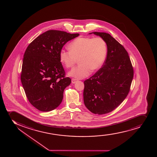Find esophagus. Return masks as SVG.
<instances>
[{"mask_svg": "<svg viewBox=\"0 0 157 157\" xmlns=\"http://www.w3.org/2000/svg\"><path fill=\"white\" fill-rule=\"evenodd\" d=\"M76 82H78V79H75V78H72V83H73V84H74V83H75Z\"/></svg>", "mask_w": 157, "mask_h": 157, "instance_id": "obj_1", "label": "esophagus"}]
</instances>
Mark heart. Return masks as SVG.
<instances>
[{"instance_id":"obj_1","label":"heart","mask_w":157,"mask_h":157,"mask_svg":"<svg viewBox=\"0 0 157 157\" xmlns=\"http://www.w3.org/2000/svg\"><path fill=\"white\" fill-rule=\"evenodd\" d=\"M68 48L70 51H61L59 59L68 69L73 68L79 60V65L69 73V75L78 78H86L92 70L100 69L107 52L106 42L101 37L76 38Z\"/></svg>"}]
</instances>
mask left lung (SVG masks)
<instances>
[{
    "label": "left lung",
    "instance_id": "obj_1",
    "mask_svg": "<svg viewBox=\"0 0 157 157\" xmlns=\"http://www.w3.org/2000/svg\"><path fill=\"white\" fill-rule=\"evenodd\" d=\"M92 33L105 40L107 54L103 67L84 82L83 98L88 110L102 115L114 110L128 95L133 69L127 51L110 34L90 33Z\"/></svg>",
    "mask_w": 157,
    "mask_h": 157
}]
</instances>
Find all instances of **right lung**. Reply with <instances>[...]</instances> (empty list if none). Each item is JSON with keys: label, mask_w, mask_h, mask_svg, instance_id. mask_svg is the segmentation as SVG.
Instances as JSON below:
<instances>
[{"label": "right lung", "mask_w": 157, "mask_h": 157, "mask_svg": "<svg viewBox=\"0 0 157 157\" xmlns=\"http://www.w3.org/2000/svg\"><path fill=\"white\" fill-rule=\"evenodd\" d=\"M79 36L51 30L36 38L24 56L21 81L31 104L49 112L61 103L63 92L71 79L65 77L59 53L67 42Z\"/></svg>", "instance_id": "obj_1"}]
</instances>
